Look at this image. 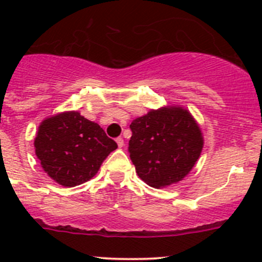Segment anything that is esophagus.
<instances>
[{
  "label": "esophagus",
  "instance_id": "obj_1",
  "mask_svg": "<svg viewBox=\"0 0 262 262\" xmlns=\"http://www.w3.org/2000/svg\"><path fill=\"white\" fill-rule=\"evenodd\" d=\"M116 143H118V146H119V148L124 147V139H123V138H121V137H119V138H116Z\"/></svg>",
  "mask_w": 262,
  "mask_h": 262
}]
</instances>
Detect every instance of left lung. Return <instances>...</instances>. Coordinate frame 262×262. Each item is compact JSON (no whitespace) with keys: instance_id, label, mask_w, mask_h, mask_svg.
<instances>
[{"instance_id":"8db88e82","label":"left lung","mask_w":262,"mask_h":262,"mask_svg":"<svg viewBox=\"0 0 262 262\" xmlns=\"http://www.w3.org/2000/svg\"><path fill=\"white\" fill-rule=\"evenodd\" d=\"M129 153L139 178L160 189L178 184L195 166L204 146L202 129L178 105L149 110L130 124Z\"/></svg>"}]
</instances>
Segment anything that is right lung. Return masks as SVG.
Wrapping results in <instances>:
<instances>
[{
	"label": "right lung",
	"mask_w": 262,
	"mask_h": 262,
	"mask_svg": "<svg viewBox=\"0 0 262 262\" xmlns=\"http://www.w3.org/2000/svg\"><path fill=\"white\" fill-rule=\"evenodd\" d=\"M34 147L49 178L62 186L73 187L94 178L118 144L97 123L78 112H64L41 121Z\"/></svg>",
	"instance_id": "add662e5"
}]
</instances>
